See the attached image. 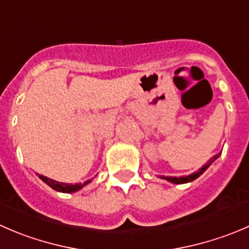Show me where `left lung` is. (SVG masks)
Here are the masks:
<instances>
[{"label":"left lung","mask_w":249,"mask_h":249,"mask_svg":"<svg viewBox=\"0 0 249 249\" xmlns=\"http://www.w3.org/2000/svg\"><path fill=\"white\" fill-rule=\"evenodd\" d=\"M221 153H218V154H215V156L214 157H212L211 159H209L208 161H207L206 164H204L203 166H202L201 169H198V170L197 171H195V173H192V174H190V175H187V176H180V178H175V176H161V178H165V180H168L169 182H173V183H186V182H191V181H194V180H196L197 178H198V176H201L202 174L204 173V171L207 170V169L209 168V166H211V164L213 163L214 160H215L216 158H219V156H220Z\"/></svg>","instance_id":"1"}]
</instances>
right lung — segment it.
Segmentation results:
<instances>
[{
  "mask_svg": "<svg viewBox=\"0 0 249 249\" xmlns=\"http://www.w3.org/2000/svg\"><path fill=\"white\" fill-rule=\"evenodd\" d=\"M38 178H40L43 182L47 183L50 187H52L53 190H55V191L58 192H64V194H71V192L79 191V190L83 189L84 186H86L88 183L91 182V180H89L84 183H75V185H73V183L58 182V181L52 180V178H48L43 175H38Z\"/></svg>",
  "mask_w": 249,
  "mask_h": 249,
  "instance_id": "1",
  "label": "right lung"
}]
</instances>
